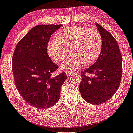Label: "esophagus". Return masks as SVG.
I'll return each instance as SVG.
<instances>
[{"label":"esophagus","mask_w":133,"mask_h":133,"mask_svg":"<svg viewBox=\"0 0 133 133\" xmlns=\"http://www.w3.org/2000/svg\"><path fill=\"white\" fill-rule=\"evenodd\" d=\"M66 74L67 75V76H69L71 74V72L69 71V70H67V71H66Z\"/></svg>","instance_id":"34e87169"}]
</instances>
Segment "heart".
I'll return each instance as SVG.
<instances>
[{
  "instance_id": "1",
  "label": "heart",
  "mask_w": 133,
  "mask_h": 133,
  "mask_svg": "<svg viewBox=\"0 0 133 133\" xmlns=\"http://www.w3.org/2000/svg\"><path fill=\"white\" fill-rule=\"evenodd\" d=\"M102 46V35L97 29L73 26L59 31L56 37L50 39L48 53L52 60L60 63L65 58L68 49H71L75 56L64 61L62 68L74 70L83 63L85 65L94 63Z\"/></svg>"
}]
</instances>
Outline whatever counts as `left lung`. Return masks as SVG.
<instances>
[{
	"label": "left lung",
	"mask_w": 133,
	"mask_h": 133,
	"mask_svg": "<svg viewBox=\"0 0 133 133\" xmlns=\"http://www.w3.org/2000/svg\"><path fill=\"white\" fill-rule=\"evenodd\" d=\"M96 25L102 37L101 52L95 63L81 73L79 91L87 102L100 104L112 97L119 87L122 57L118 42L112 34L99 24ZM86 72L94 73L95 76L87 77Z\"/></svg>",
	"instance_id": "1"
}]
</instances>
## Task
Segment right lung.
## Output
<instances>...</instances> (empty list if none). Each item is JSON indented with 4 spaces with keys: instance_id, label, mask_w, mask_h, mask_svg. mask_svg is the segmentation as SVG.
I'll return each mask as SVG.
<instances>
[{
    "instance_id": "1",
    "label": "right lung",
    "mask_w": 133,
    "mask_h": 133,
    "mask_svg": "<svg viewBox=\"0 0 133 133\" xmlns=\"http://www.w3.org/2000/svg\"><path fill=\"white\" fill-rule=\"evenodd\" d=\"M61 25L34 27L18 42L12 56V72L16 87L26 103L44 110L58 101L61 87L67 78L65 72L56 77L58 68L48 53V44Z\"/></svg>"
}]
</instances>
